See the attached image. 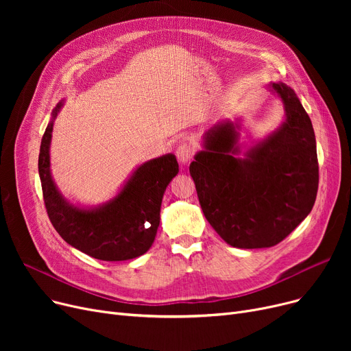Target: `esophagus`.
<instances>
[{"label": "esophagus", "instance_id": "1", "mask_svg": "<svg viewBox=\"0 0 351 351\" xmlns=\"http://www.w3.org/2000/svg\"><path fill=\"white\" fill-rule=\"evenodd\" d=\"M193 146L188 145V143H182L178 149H176V156L180 165H188L191 162V159L193 158Z\"/></svg>", "mask_w": 351, "mask_h": 351}]
</instances>
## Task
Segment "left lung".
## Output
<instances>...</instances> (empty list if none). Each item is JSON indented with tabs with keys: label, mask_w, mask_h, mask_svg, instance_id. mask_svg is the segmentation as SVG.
Listing matches in <instances>:
<instances>
[{
	"label": "left lung",
	"mask_w": 351,
	"mask_h": 351,
	"mask_svg": "<svg viewBox=\"0 0 351 351\" xmlns=\"http://www.w3.org/2000/svg\"><path fill=\"white\" fill-rule=\"evenodd\" d=\"M265 88L283 104L280 125L247 145L242 118L219 119L189 166L206 220L239 249L282 242L311 212L319 188L316 136L300 99L283 82Z\"/></svg>",
	"instance_id": "left-lung-1"
}]
</instances>
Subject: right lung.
Returning <instances> with one entry per match:
<instances>
[{
    "label": "right lung",
    "mask_w": 351,
    "mask_h": 351,
    "mask_svg": "<svg viewBox=\"0 0 351 351\" xmlns=\"http://www.w3.org/2000/svg\"><path fill=\"white\" fill-rule=\"evenodd\" d=\"M64 105L65 99L52 109L38 158L51 223L68 245L95 259L105 262L135 259L149 250L155 241L163 193L179 172L176 156L166 154L138 165L115 196L104 204L95 206L73 204L61 193L51 172L52 129Z\"/></svg>",
    "instance_id": "obj_1"
}]
</instances>
